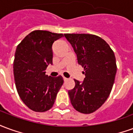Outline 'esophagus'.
<instances>
[{"mask_svg": "<svg viewBox=\"0 0 133 133\" xmlns=\"http://www.w3.org/2000/svg\"><path fill=\"white\" fill-rule=\"evenodd\" d=\"M63 80H64V81H68V78H65V77H63Z\"/></svg>", "mask_w": 133, "mask_h": 133, "instance_id": "1", "label": "esophagus"}]
</instances>
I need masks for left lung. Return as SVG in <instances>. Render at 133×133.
<instances>
[{
	"label": "left lung",
	"mask_w": 133,
	"mask_h": 133,
	"mask_svg": "<svg viewBox=\"0 0 133 133\" xmlns=\"http://www.w3.org/2000/svg\"><path fill=\"white\" fill-rule=\"evenodd\" d=\"M84 68L83 82L74 80L75 88L68 90L70 102L77 111L89 114L108 99L117 72L112 50L103 39L92 34H64Z\"/></svg>",
	"instance_id": "1"
}]
</instances>
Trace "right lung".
Here are the masks:
<instances>
[{"label": "right lung", "instance_id": "right-lung-1", "mask_svg": "<svg viewBox=\"0 0 133 133\" xmlns=\"http://www.w3.org/2000/svg\"><path fill=\"white\" fill-rule=\"evenodd\" d=\"M62 37L61 33L34 30L16 48L13 62L16 89L22 101L33 111L51 108L63 84L61 75L48 76L45 71L52 64V44Z\"/></svg>", "mask_w": 133, "mask_h": 133}]
</instances>
